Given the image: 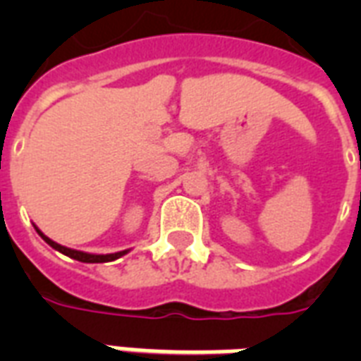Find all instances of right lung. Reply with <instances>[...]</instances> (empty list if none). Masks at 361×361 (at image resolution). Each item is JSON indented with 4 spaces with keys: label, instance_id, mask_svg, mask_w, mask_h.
<instances>
[{
    "label": "right lung",
    "instance_id": "right-lung-1",
    "mask_svg": "<svg viewBox=\"0 0 361 361\" xmlns=\"http://www.w3.org/2000/svg\"><path fill=\"white\" fill-rule=\"evenodd\" d=\"M37 234L42 238V240L47 241L48 245L52 247V249H56V251L63 252V255H67V257L75 258V260H78V262H87V264H95V262H112V260H116V258L123 257V255H127L129 251H120V252H110V255H93V252H84V251H76V249H69V247L65 245H59V243H56V241H52L48 236H44L39 228L35 226Z\"/></svg>",
    "mask_w": 361,
    "mask_h": 361
}]
</instances>
